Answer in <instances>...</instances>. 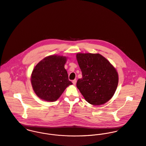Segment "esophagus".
<instances>
[{"instance_id":"1","label":"esophagus","mask_w":146,"mask_h":146,"mask_svg":"<svg viewBox=\"0 0 146 146\" xmlns=\"http://www.w3.org/2000/svg\"><path fill=\"white\" fill-rule=\"evenodd\" d=\"M76 82H77V80H73V81H72V83H73V84L74 85H75L76 84Z\"/></svg>"}]
</instances>
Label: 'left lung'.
<instances>
[{
    "label": "left lung",
    "mask_w": 146,
    "mask_h": 146,
    "mask_svg": "<svg viewBox=\"0 0 146 146\" xmlns=\"http://www.w3.org/2000/svg\"><path fill=\"white\" fill-rule=\"evenodd\" d=\"M76 58L82 73L77 87L86 101L93 105L107 102L117 87L119 76L116 69L98 53H77Z\"/></svg>",
    "instance_id": "obj_1"
}]
</instances>
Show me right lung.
Returning a JSON list of instances; mask_svg holds the SVG:
<instances>
[{"mask_svg": "<svg viewBox=\"0 0 146 146\" xmlns=\"http://www.w3.org/2000/svg\"><path fill=\"white\" fill-rule=\"evenodd\" d=\"M67 57L53 55L41 60L33 69L31 82L36 95L46 101H56L72 83L64 68Z\"/></svg>", "mask_w": 146, "mask_h": 146, "instance_id": "add662e5", "label": "right lung"}]
</instances>
